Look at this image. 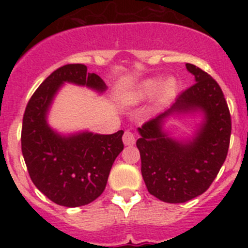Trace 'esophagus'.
Returning <instances> with one entry per match:
<instances>
[{"label": "esophagus", "instance_id": "1", "mask_svg": "<svg viewBox=\"0 0 248 248\" xmlns=\"http://www.w3.org/2000/svg\"><path fill=\"white\" fill-rule=\"evenodd\" d=\"M123 141L125 145H134L135 144V137L130 130H125L124 135H123Z\"/></svg>", "mask_w": 248, "mask_h": 248}]
</instances>
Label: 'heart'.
Returning <instances> with one entry per match:
<instances>
[{"label": "heart", "mask_w": 248, "mask_h": 248, "mask_svg": "<svg viewBox=\"0 0 248 248\" xmlns=\"http://www.w3.org/2000/svg\"><path fill=\"white\" fill-rule=\"evenodd\" d=\"M160 79L156 78H153V79H148L145 82L141 83L139 89V97L140 98H148L154 95L160 88ZM175 91H176V82L174 79H168L166 82H164V84L161 85L160 88V95L164 100L169 99L174 95Z\"/></svg>", "instance_id": "obj_1"}]
</instances>
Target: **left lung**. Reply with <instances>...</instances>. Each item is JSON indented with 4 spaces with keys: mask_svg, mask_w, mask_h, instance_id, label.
<instances>
[{
    "mask_svg": "<svg viewBox=\"0 0 248 248\" xmlns=\"http://www.w3.org/2000/svg\"><path fill=\"white\" fill-rule=\"evenodd\" d=\"M195 83L164 113L139 128L137 146L148 191L164 202L192 200L209 189L225 163L231 137V115L222 89L201 68L186 63ZM200 108L205 123L197 138L177 143L162 131V120L172 112Z\"/></svg>",
    "mask_w": 248,
    "mask_h": 248,
    "instance_id": "obj_1",
    "label": "left lung"
}]
</instances>
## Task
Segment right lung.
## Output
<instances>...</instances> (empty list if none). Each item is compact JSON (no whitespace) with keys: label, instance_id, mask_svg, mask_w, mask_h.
Returning <instances> with one entry per match:
<instances>
[{"label":"right lung","instance_id":"obj_1","mask_svg":"<svg viewBox=\"0 0 248 248\" xmlns=\"http://www.w3.org/2000/svg\"><path fill=\"white\" fill-rule=\"evenodd\" d=\"M64 82L103 92L105 84L84 64H65L50 73L27 103L21 145L31 180L50 201L65 207L88 205L104 191L109 172L124 149L123 133L61 137L46 122L49 104Z\"/></svg>","mask_w":248,"mask_h":248}]
</instances>
